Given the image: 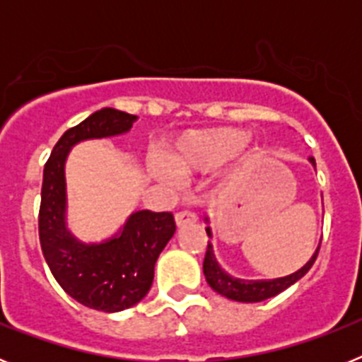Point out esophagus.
<instances>
[{
	"mask_svg": "<svg viewBox=\"0 0 362 362\" xmlns=\"http://www.w3.org/2000/svg\"><path fill=\"white\" fill-rule=\"evenodd\" d=\"M197 216L190 210H183V212L175 214V225L177 226H185V225H192V223H196Z\"/></svg>",
	"mask_w": 362,
	"mask_h": 362,
	"instance_id": "obj_1",
	"label": "esophagus"
}]
</instances>
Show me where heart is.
<instances>
[{
  "label": "heart",
  "instance_id": "heart-1",
  "mask_svg": "<svg viewBox=\"0 0 362 362\" xmlns=\"http://www.w3.org/2000/svg\"><path fill=\"white\" fill-rule=\"evenodd\" d=\"M255 152L257 146L252 137L238 127L190 130L166 150V163H152L150 170L161 183L177 187V175L204 174L230 158L238 170L246 168L255 159Z\"/></svg>",
  "mask_w": 362,
  "mask_h": 362
}]
</instances>
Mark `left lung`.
<instances>
[{
  "instance_id": "left-lung-1",
  "label": "left lung",
  "mask_w": 362,
  "mask_h": 362,
  "mask_svg": "<svg viewBox=\"0 0 362 362\" xmlns=\"http://www.w3.org/2000/svg\"><path fill=\"white\" fill-rule=\"evenodd\" d=\"M310 163L315 168V159L310 158ZM204 221L209 223V217H204ZM206 235L212 238V230L210 226H206ZM321 246V243H319ZM319 246L317 250L313 252V255L310 257L308 263L305 267H300L299 270L290 274V276L277 277V279H257V281H248V279H239V277H232L230 274H226L223 268L217 263L216 255H214V246L210 245L206 248V255H204V263H203V274L206 283L210 284V288L214 292L221 293L226 299L239 300V303H261L264 299H270V297L277 296L283 290H286L288 286H292L296 281H299L300 277L305 276L306 272L312 268L313 261L317 259L319 254Z\"/></svg>"
}]
</instances>
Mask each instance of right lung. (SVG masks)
<instances>
[{
	"label": "right lung",
	"mask_w": 362,
	"mask_h": 362,
	"mask_svg": "<svg viewBox=\"0 0 362 362\" xmlns=\"http://www.w3.org/2000/svg\"><path fill=\"white\" fill-rule=\"evenodd\" d=\"M136 119L110 107L94 112L59 137L43 170L40 243L45 261L72 299L99 312H121L148 293L156 261L175 232L174 216L137 210L112 238L81 241L66 226L65 163L74 145L127 134Z\"/></svg>",
	"instance_id": "1"
}]
</instances>
